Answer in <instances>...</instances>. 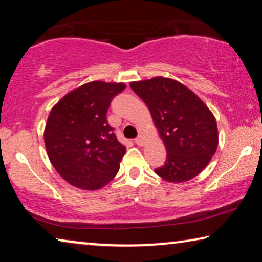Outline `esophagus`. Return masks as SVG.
Listing matches in <instances>:
<instances>
[{"mask_svg": "<svg viewBox=\"0 0 262 262\" xmlns=\"http://www.w3.org/2000/svg\"><path fill=\"white\" fill-rule=\"evenodd\" d=\"M135 143H136V144H137V145L141 146V145H143V143H144V139H143L142 136H138V137L135 139Z\"/></svg>", "mask_w": 262, "mask_h": 262, "instance_id": "obj_1", "label": "esophagus"}]
</instances>
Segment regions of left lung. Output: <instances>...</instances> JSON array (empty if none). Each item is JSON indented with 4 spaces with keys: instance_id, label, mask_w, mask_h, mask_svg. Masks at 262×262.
<instances>
[{
    "instance_id": "obj_1",
    "label": "left lung",
    "mask_w": 262,
    "mask_h": 262,
    "mask_svg": "<svg viewBox=\"0 0 262 262\" xmlns=\"http://www.w3.org/2000/svg\"><path fill=\"white\" fill-rule=\"evenodd\" d=\"M136 94L149 107L166 145L167 160L155 173L169 182L191 180L214 155L217 124L205 103L180 82L164 77L132 82Z\"/></svg>"
}]
</instances>
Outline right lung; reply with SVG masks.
I'll return each mask as SVG.
<instances>
[{
  "label": "right lung",
  "mask_w": 262,
  "mask_h": 262,
  "mask_svg": "<svg viewBox=\"0 0 262 262\" xmlns=\"http://www.w3.org/2000/svg\"><path fill=\"white\" fill-rule=\"evenodd\" d=\"M124 83L89 82L53 107L44 141L52 166L70 185L101 188L116 177L126 148L117 139L106 113Z\"/></svg>",
  "instance_id": "obj_1"
}]
</instances>
